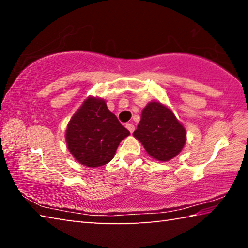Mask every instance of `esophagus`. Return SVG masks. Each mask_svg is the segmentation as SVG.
Segmentation results:
<instances>
[{"label": "esophagus", "mask_w": 248, "mask_h": 248, "mask_svg": "<svg viewBox=\"0 0 248 248\" xmlns=\"http://www.w3.org/2000/svg\"><path fill=\"white\" fill-rule=\"evenodd\" d=\"M125 128H127L131 133L134 131V125L132 124H125Z\"/></svg>", "instance_id": "esophagus-1"}]
</instances>
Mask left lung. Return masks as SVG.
Returning a JSON list of instances; mask_svg holds the SVG:
<instances>
[{
  "mask_svg": "<svg viewBox=\"0 0 248 248\" xmlns=\"http://www.w3.org/2000/svg\"><path fill=\"white\" fill-rule=\"evenodd\" d=\"M133 136L157 161L175 157L186 142V131L173 112L161 103L148 104Z\"/></svg>",
  "mask_w": 248,
  "mask_h": 248,
  "instance_id": "8db88e82",
  "label": "left lung"
}]
</instances>
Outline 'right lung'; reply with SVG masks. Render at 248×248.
I'll return each mask as SVG.
<instances>
[{
  "mask_svg": "<svg viewBox=\"0 0 248 248\" xmlns=\"http://www.w3.org/2000/svg\"><path fill=\"white\" fill-rule=\"evenodd\" d=\"M130 132L108 110L103 99L89 97L70 120L66 144L81 164L98 167L110 162Z\"/></svg>",
  "mask_w": 248,
  "mask_h": 248,
  "instance_id": "add662e5",
  "label": "right lung"
}]
</instances>
